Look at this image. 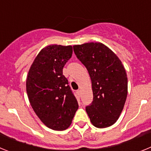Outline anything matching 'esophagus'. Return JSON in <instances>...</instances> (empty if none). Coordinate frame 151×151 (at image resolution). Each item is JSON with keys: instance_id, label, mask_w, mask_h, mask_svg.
I'll return each instance as SVG.
<instances>
[{"instance_id": "34e87169", "label": "esophagus", "mask_w": 151, "mask_h": 151, "mask_svg": "<svg viewBox=\"0 0 151 151\" xmlns=\"http://www.w3.org/2000/svg\"><path fill=\"white\" fill-rule=\"evenodd\" d=\"M76 93H77V94H78V97H81V91L78 90V91H76Z\"/></svg>"}]
</instances>
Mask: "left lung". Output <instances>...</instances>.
Wrapping results in <instances>:
<instances>
[{
	"instance_id": "left-lung-1",
	"label": "left lung",
	"mask_w": 151,
	"mask_h": 151,
	"mask_svg": "<svg viewBox=\"0 0 151 151\" xmlns=\"http://www.w3.org/2000/svg\"><path fill=\"white\" fill-rule=\"evenodd\" d=\"M75 54L86 67L91 80L93 101L85 107L91 123L109 127L120 116L128 94V78L122 62L101 43L73 46Z\"/></svg>"
}]
</instances>
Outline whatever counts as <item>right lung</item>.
<instances>
[{
	"label": "right lung",
	"mask_w": 151,
	"mask_h": 151,
	"mask_svg": "<svg viewBox=\"0 0 151 151\" xmlns=\"http://www.w3.org/2000/svg\"><path fill=\"white\" fill-rule=\"evenodd\" d=\"M73 47L49 45L32 64L26 79V91L36 115L53 130L71 125L78 104L63 69L72 57Z\"/></svg>",
	"instance_id": "add662e5"
}]
</instances>
